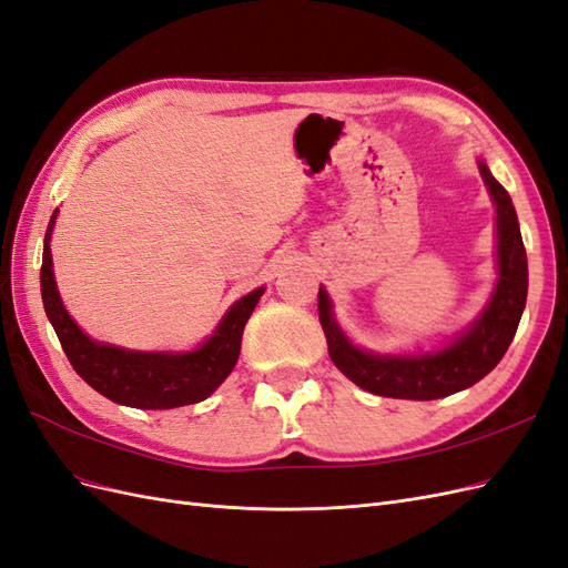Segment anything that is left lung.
<instances>
[{
    "mask_svg": "<svg viewBox=\"0 0 568 568\" xmlns=\"http://www.w3.org/2000/svg\"><path fill=\"white\" fill-rule=\"evenodd\" d=\"M478 173L495 203L497 280L486 307L467 329L445 341L436 351H365L355 346L341 329L334 317L332 298L326 288L320 286V324L326 336V346H329V357L359 388L384 395V398L436 400L484 379L507 353L526 307L528 261L517 211H514L507 189L490 175L488 165L480 159Z\"/></svg>",
    "mask_w": 568,
    "mask_h": 568,
    "instance_id": "1",
    "label": "left lung"
}]
</instances>
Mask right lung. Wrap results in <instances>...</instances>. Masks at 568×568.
I'll use <instances>...</instances> for the list:
<instances>
[{
  "label": "right lung",
  "instance_id": "obj_1",
  "mask_svg": "<svg viewBox=\"0 0 568 568\" xmlns=\"http://www.w3.org/2000/svg\"><path fill=\"white\" fill-rule=\"evenodd\" d=\"M57 213L59 209L51 215L44 234L40 286L44 313L73 369L109 400L136 409H173L209 398L234 369L242 351L244 326L265 294V286L232 303L213 334L194 351H130L94 341L68 315L59 296L49 248Z\"/></svg>",
  "mask_w": 568,
  "mask_h": 568
}]
</instances>
